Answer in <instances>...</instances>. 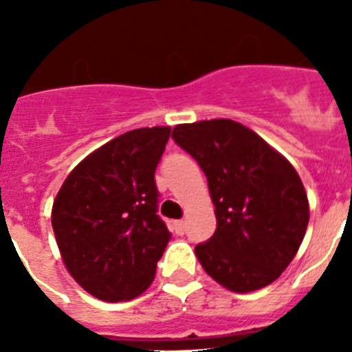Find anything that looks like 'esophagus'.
Masks as SVG:
<instances>
[{
	"instance_id": "1",
	"label": "esophagus",
	"mask_w": 352,
	"mask_h": 352,
	"mask_svg": "<svg viewBox=\"0 0 352 352\" xmlns=\"http://www.w3.org/2000/svg\"><path fill=\"white\" fill-rule=\"evenodd\" d=\"M173 230H175L177 235H182L184 230H186V223H184V221H175V223H173Z\"/></svg>"
}]
</instances>
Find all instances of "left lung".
<instances>
[{
  "mask_svg": "<svg viewBox=\"0 0 352 352\" xmlns=\"http://www.w3.org/2000/svg\"><path fill=\"white\" fill-rule=\"evenodd\" d=\"M171 138L208 179L217 228L195 246L206 274L234 292L272 283L294 259L309 225L298 171L257 133L230 118L181 124Z\"/></svg>",
  "mask_w": 352,
  "mask_h": 352,
  "instance_id": "8db88e82",
  "label": "left lung"
}]
</instances>
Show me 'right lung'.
<instances>
[{"label":"right lung","instance_id":"1","mask_svg":"<svg viewBox=\"0 0 352 352\" xmlns=\"http://www.w3.org/2000/svg\"><path fill=\"white\" fill-rule=\"evenodd\" d=\"M171 127H140L85 157L52 204V230L76 283L104 301L142 294L171 234L159 217L155 170Z\"/></svg>","mask_w":352,"mask_h":352}]
</instances>
